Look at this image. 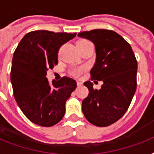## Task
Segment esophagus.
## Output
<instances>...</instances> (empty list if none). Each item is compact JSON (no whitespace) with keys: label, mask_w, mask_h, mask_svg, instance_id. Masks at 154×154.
<instances>
[{"label":"esophagus","mask_w":154,"mask_h":154,"mask_svg":"<svg viewBox=\"0 0 154 154\" xmlns=\"http://www.w3.org/2000/svg\"><path fill=\"white\" fill-rule=\"evenodd\" d=\"M77 86H78V87H81V86H82V85H83V83H82V82H78V81H77Z\"/></svg>","instance_id":"esophagus-1"}]
</instances>
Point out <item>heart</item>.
<instances>
[{
  "label": "heart",
  "instance_id": "obj_1",
  "mask_svg": "<svg viewBox=\"0 0 154 154\" xmlns=\"http://www.w3.org/2000/svg\"><path fill=\"white\" fill-rule=\"evenodd\" d=\"M85 42H88V41L81 40V41H78L77 43H85ZM83 72H84V68H74L70 71V74L73 77H80L83 73Z\"/></svg>",
  "mask_w": 154,
  "mask_h": 154
}]
</instances>
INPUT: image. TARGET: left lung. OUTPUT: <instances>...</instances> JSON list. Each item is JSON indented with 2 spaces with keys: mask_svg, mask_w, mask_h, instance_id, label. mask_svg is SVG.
<instances>
[{
  "mask_svg": "<svg viewBox=\"0 0 154 154\" xmlns=\"http://www.w3.org/2000/svg\"><path fill=\"white\" fill-rule=\"evenodd\" d=\"M91 41L96 49V62L90 70L91 81H101L100 89L85 82L89 95L82 101V112L90 123L109 126L128 109L137 89V62L130 45L112 30L94 29L79 32Z\"/></svg>",
  "mask_w": 154,
  "mask_h": 154,
  "instance_id": "left-lung-1",
  "label": "left lung"
}]
</instances>
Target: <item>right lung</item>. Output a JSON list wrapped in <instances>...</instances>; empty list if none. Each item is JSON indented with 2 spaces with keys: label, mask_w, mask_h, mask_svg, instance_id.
I'll use <instances>...</instances> for the list:
<instances>
[{
  "label": "right lung",
  "mask_w": 154,
  "mask_h": 154,
  "mask_svg": "<svg viewBox=\"0 0 154 154\" xmlns=\"http://www.w3.org/2000/svg\"><path fill=\"white\" fill-rule=\"evenodd\" d=\"M76 35L32 31L25 35L14 52L10 73L13 95L25 117L34 124L53 126L65 115V102L77 82L64 77L50 84L46 74L57 65L59 48Z\"/></svg>",
  "instance_id": "right-lung-1"
}]
</instances>
